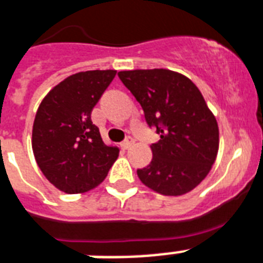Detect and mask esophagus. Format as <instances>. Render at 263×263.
I'll return each instance as SVG.
<instances>
[{"instance_id":"34e87169","label":"esophagus","mask_w":263,"mask_h":263,"mask_svg":"<svg viewBox=\"0 0 263 263\" xmlns=\"http://www.w3.org/2000/svg\"><path fill=\"white\" fill-rule=\"evenodd\" d=\"M134 144V139L131 138V136H128L127 139H125L124 142H123V146H124V148H129V147Z\"/></svg>"}]
</instances>
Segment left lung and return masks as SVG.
I'll return each instance as SVG.
<instances>
[{
    "mask_svg": "<svg viewBox=\"0 0 263 263\" xmlns=\"http://www.w3.org/2000/svg\"><path fill=\"white\" fill-rule=\"evenodd\" d=\"M119 78L140 104L148 127L157 128L153 159L138 168L146 186L165 196H181L209 173L219 148V128L197 86L165 69L120 71Z\"/></svg>",
    "mask_w": 263,
    "mask_h": 263,
    "instance_id": "left-lung-1",
    "label": "left lung"
}]
</instances>
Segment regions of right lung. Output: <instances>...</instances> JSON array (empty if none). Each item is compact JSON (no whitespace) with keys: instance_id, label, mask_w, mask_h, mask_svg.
<instances>
[{"instance_id":"add662e5","label":"right lung","mask_w":263,"mask_h":263,"mask_svg":"<svg viewBox=\"0 0 263 263\" xmlns=\"http://www.w3.org/2000/svg\"><path fill=\"white\" fill-rule=\"evenodd\" d=\"M115 76V70L70 76L44 97L36 112L35 159L47 180L65 193L97 186L119 157V148L106 146L91 121V110Z\"/></svg>"}]
</instances>
